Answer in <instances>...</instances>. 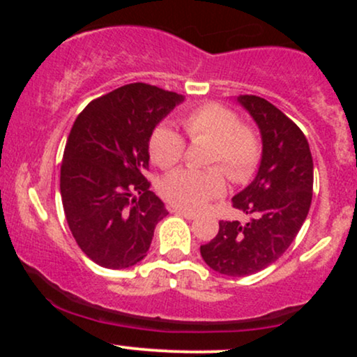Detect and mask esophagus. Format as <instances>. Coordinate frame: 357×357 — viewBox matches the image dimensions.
Wrapping results in <instances>:
<instances>
[{
    "mask_svg": "<svg viewBox=\"0 0 357 357\" xmlns=\"http://www.w3.org/2000/svg\"><path fill=\"white\" fill-rule=\"evenodd\" d=\"M173 213H176V215L183 216V218L186 220H195L196 218V213H192L190 210H183V208H173Z\"/></svg>",
    "mask_w": 357,
    "mask_h": 357,
    "instance_id": "34e87169",
    "label": "esophagus"
}]
</instances>
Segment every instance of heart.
Segmentation results:
<instances>
[{"mask_svg": "<svg viewBox=\"0 0 357 357\" xmlns=\"http://www.w3.org/2000/svg\"><path fill=\"white\" fill-rule=\"evenodd\" d=\"M183 126L191 139L213 141L206 165L220 166L231 181H245L255 171L261 142L255 130L241 126L238 114L231 109L220 104H204L186 114ZM184 147L183 136L171 124L155 127L151 136V158L161 167L178 165L184 155ZM223 191V174L216 167H183L166 176L161 184V192L167 202L184 210H202Z\"/></svg>", "mask_w": 357, "mask_h": 357, "instance_id": "1", "label": "heart"}]
</instances>
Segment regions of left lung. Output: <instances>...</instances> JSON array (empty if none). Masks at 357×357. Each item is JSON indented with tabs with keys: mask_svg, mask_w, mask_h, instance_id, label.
<instances>
[{
	"mask_svg": "<svg viewBox=\"0 0 357 357\" xmlns=\"http://www.w3.org/2000/svg\"><path fill=\"white\" fill-rule=\"evenodd\" d=\"M235 100L252 116L261 137L255 179L233 196V206L250 220L220 221L218 235L199 252L215 272L247 277L284 255L304 225L312 202L314 162L305 136L282 110L257 96Z\"/></svg>",
	"mask_w": 357,
	"mask_h": 357,
	"instance_id": "left-lung-1",
	"label": "left lung"
}]
</instances>
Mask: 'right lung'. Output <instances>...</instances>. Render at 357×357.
Listing matches in <instances>:
<instances>
[{
	"label": "right lung",
	"mask_w": 357,
	"mask_h": 357,
	"mask_svg": "<svg viewBox=\"0 0 357 357\" xmlns=\"http://www.w3.org/2000/svg\"><path fill=\"white\" fill-rule=\"evenodd\" d=\"M181 102L179 93L129 84L90 102L73 122L60 169L61 203L73 238L100 267L139 264L167 215L144 171L155 126Z\"/></svg>",
	"instance_id": "1"
}]
</instances>
